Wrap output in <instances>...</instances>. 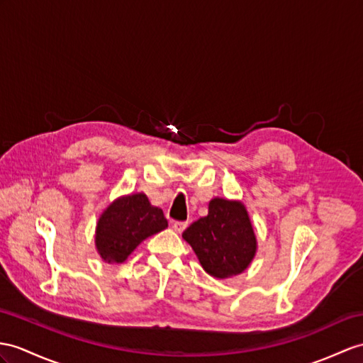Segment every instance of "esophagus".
<instances>
[{
	"instance_id": "obj_1",
	"label": "esophagus",
	"mask_w": 363,
	"mask_h": 363,
	"mask_svg": "<svg viewBox=\"0 0 363 363\" xmlns=\"http://www.w3.org/2000/svg\"><path fill=\"white\" fill-rule=\"evenodd\" d=\"M186 226H188L186 222H179V220H175V222H172V228H174L175 233H183L184 228H186Z\"/></svg>"
}]
</instances>
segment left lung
Segmentation results:
<instances>
[{
  "mask_svg": "<svg viewBox=\"0 0 363 363\" xmlns=\"http://www.w3.org/2000/svg\"><path fill=\"white\" fill-rule=\"evenodd\" d=\"M183 238L192 246L203 269L217 279L243 272L257 250L245 206L225 199L211 200L208 216L184 229Z\"/></svg>",
  "mask_w": 363,
  "mask_h": 363,
  "instance_id": "left-lung-1",
  "label": "left lung"
}]
</instances>
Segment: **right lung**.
Wrapping results in <instances>:
<instances>
[{"label": "right lung", "instance_id": "obj_1", "mask_svg": "<svg viewBox=\"0 0 363 363\" xmlns=\"http://www.w3.org/2000/svg\"><path fill=\"white\" fill-rule=\"evenodd\" d=\"M167 228L160 208L152 206L145 194L121 197L106 209L96 225L95 245L101 259L121 263L137 246Z\"/></svg>", "mask_w": 363, "mask_h": 363}]
</instances>
